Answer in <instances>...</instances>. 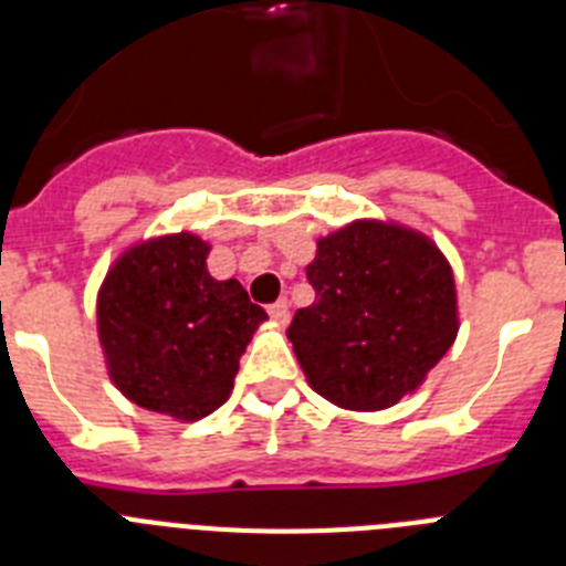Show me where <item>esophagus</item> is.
Here are the masks:
<instances>
[{
	"label": "esophagus",
	"mask_w": 566,
	"mask_h": 566,
	"mask_svg": "<svg viewBox=\"0 0 566 566\" xmlns=\"http://www.w3.org/2000/svg\"><path fill=\"white\" fill-rule=\"evenodd\" d=\"M269 314H272V319H277L280 326H283V323L289 319V303H286V300H277V303H272V306H269Z\"/></svg>",
	"instance_id": "1"
}]
</instances>
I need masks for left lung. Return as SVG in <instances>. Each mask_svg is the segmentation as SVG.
Here are the masks:
<instances>
[{
    "instance_id": "left-lung-1",
    "label": "left lung",
    "mask_w": 566,
    "mask_h": 566,
    "mask_svg": "<svg viewBox=\"0 0 566 566\" xmlns=\"http://www.w3.org/2000/svg\"><path fill=\"white\" fill-rule=\"evenodd\" d=\"M306 277L317 297L294 312L286 334L308 385L339 408H391L457 339L451 266L411 229H339L319 240Z\"/></svg>"
}]
</instances>
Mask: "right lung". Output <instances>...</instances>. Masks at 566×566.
<instances>
[{
	"instance_id": "1",
	"label": "right lung",
	"mask_w": 566,
	"mask_h": 566,
	"mask_svg": "<svg viewBox=\"0 0 566 566\" xmlns=\"http://www.w3.org/2000/svg\"><path fill=\"white\" fill-rule=\"evenodd\" d=\"M207 254L187 232L149 240L118 258L98 292V337L118 391L187 422L227 402L266 319L238 280L209 274Z\"/></svg>"
}]
</instances>
